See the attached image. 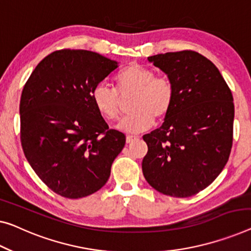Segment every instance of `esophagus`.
<instances>
[{"label":"esophagus","instance_id":"34e87169","mask_svg":"<svg viewBox=\"0 0 251 251\" xmlns=\"http://www.w3.org/2000/svg\"><path fill=\"white\" fill-rule=\"evenodd\" d=\"M138 138V136H135V135H127L126 136V143H132L133 141H135V140H137Z\"/></svg>","mask_w":251,"mask_h":251}]
</instances>
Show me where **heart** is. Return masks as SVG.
<instances>
[{
    "instance_id": "b5f03b06",
    "label": "heart",
    "mask_w": 251,
    "mask_h": 251,
    "mask_svg": "<svg viewBox=\"0 0 251 251\" xmlns=\"http://www.w3.org/2000/svg\"><path fill=\"white\" fill-rule=\"evenodd\" d=\"M122 95L135 93L132 110L134 113L122 119L117 128L125 133H141L149 129L156 121H163L174 104L175 90L167 77L155 76L153 70L140 64L127 65L115 77ZM97 110L108 119L121 115V97L115 89L104 84L96 85L91 93Z\"/></svg>"
}]
</instances>
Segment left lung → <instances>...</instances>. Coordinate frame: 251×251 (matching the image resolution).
<instances>
[{
    "label": "left lung",
    "instance_id": "left-lung-1",
    "mask_svg": "<svg viewBox=\"0 0 251 251\" xmlns=\"http://www.w3.org/2000/svg\"><path fill=\"white\" fill-rule=\"evenodd\" d=\"M149 62L168 76L174 104L160 128L143 136L147 181L164 195L189 197L221 174L232 148L234 104L213 63L193 50L158 54Z\"/></svg>",
    "mask_w": 251,
    "mask_h": 251
}]
</instances>
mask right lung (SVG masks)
Listing matches in <instances>:
<instances>
[{
	"instance_id": "add662e5",
	"label": "right lung",
	"mask_w": 251,
	"mask_h": 251,
	"mask_svg": "<svg viewBox=\"0 0 251 251\" xmlns=\"http://www.w3.org/2000/svg\"><path fill=\"white\" fill-rule=\"evenodd\" d=\"M95 51L62 50L46 56L20 100L21 145L44 184L58 195L81 198L106 184L125 135L109 129L92 90L118 69Z\"/></svg>"
}]
</instances>
